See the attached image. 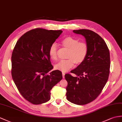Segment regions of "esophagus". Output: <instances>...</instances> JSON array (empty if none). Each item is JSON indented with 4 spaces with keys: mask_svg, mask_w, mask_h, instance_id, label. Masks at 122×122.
Segmentation results:
<instances>
[{
    "mask_svg": "<svg viewBox=\"0 0 122 122\" xmlns=\"http://www.w3.org/2000/svg\"><path fill=\"white\" fill-rule=\"evenodd\" d=\"M65 73L64 72H62V75H63V78H65Z\"/></svg>",
    "mask_w": 122,
    "mask_h": 122,
    "instance_id": "34e87169",
    "label": "esophagus"
}]
</instances>
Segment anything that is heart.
Segmentation results:
<instances>
[{
	"instance_id": "heart-1",
	"label": "heart",
	"mask_w": 122,
	"mask_h": 122,
	"mask_svg": "<svg viewBox=\"0 0 122 122\" xmlns=\"http://www.w3.org/2000/svg\"><path fill=\"white\" fill-rule=\"evenodd\" d=\"M61 44L69 50L66 60L61 61L55 65L56 69L66 72L73 67L74 64L79 65L86 57L88 51L87 44L85 42H79L78 39L72 37H66L61 41ZM49 55L53 60L57 59V45L53 43L49 50Z\"/></svg>"
}]
</instances>
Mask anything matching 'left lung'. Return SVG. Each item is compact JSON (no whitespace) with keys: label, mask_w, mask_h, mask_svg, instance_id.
I'll return each instance as SVG.
<instances>
[{"label":"left lung","mask_w":122,"mask_h":122,"mask_svg":"<svg viewBox=\"0 0 122 122\" xmlns=\"http://www.w3.org/2000/svg\"><path fill=\"white\" fill-rule=\"evenodd\" d=\"M73 32L85 37L88 51L85 61L71 71L77 76L65 75L68 82L67 99L78 105H84L99 95L107 82L110 67L108 47L103 39L88 29L74 30Z\"/></svg>","instance_id":"left-lung-1"}]
</instances>
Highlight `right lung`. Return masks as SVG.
Here are the masks:
<instances>
[{
    "label": "right lung",
    "instance_id": "1",
    "mask_svg": "<svg viewBox=\"0 0 122 122\" xmlns=\"http://www.w3.org/2000/svg\"><path fill=\"white\" fill-rule=\"evenodd\" d=\"M61 30L36 28L20 38L11 56L12 79L20 94L34 105L50 99L53 87L63 78L58 70L51 71L49 50Z\"/></svg>",
    "mask_w": 122,
    "mask_h": 122
}]
</instances>
